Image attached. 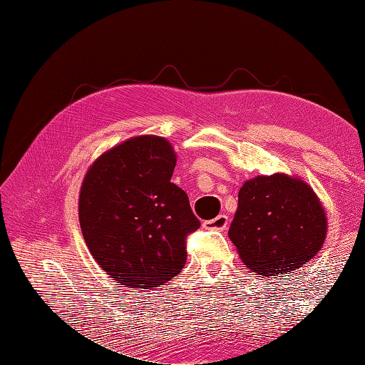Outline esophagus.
Segmentation results:
<instances>
[{"instance_id": "esophagus-1", "label": "esophagus", "mask_w": 365, "mask_h": 365, "mask_svg": "<svg viewBox=\"0 0 365 365\" xmlns=\"http://www.w3.org/2000/svg\"><path fill=\"white\" fill-rule=\"evenodd\" d=\"M228 224V217L225 215H219L212 220H205L202 224L204 228H210V230H225Z\"/></svg>"}]
</instances>
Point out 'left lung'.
Wrapping results in <instances>:
<instances>
[{
	"label": "left lung",
	"mask_w": 365,
	"mask_h": 365,
	"mask_svg": "<svg viewBox=\"0 0 365 365\" xmlns=\"http://www.w3.org/2000/svg\"><path fill=\"white\" fill-rule=\"evenodd\" d=\"M326 235L323 204L303 180L259 175L240 187L228 236L252 272L272 277L304 267Z\"/></svg>",
	"instance_id": "1"
}]
</instances>
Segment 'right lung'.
I'll list each match as a JSON object with an SVG mask.
<instances>
[{"instance_id": "1", "label": "right lung", "mask_w": 365, "mask_h": 365, "mask_svg": "<svg viewBox=\"0 0 365 365\" xmlns=\"http://www.w3.org/2000/svg\"><path fill=\"white\" fill-rule=\"evenodd\" d=\"M176 153L157 135L132 137L88 169L79 222L94 260L120 284L152 289L178 275L185 239L200 228L189 197L170 182Z\"/></svg>"}]
</instances>
